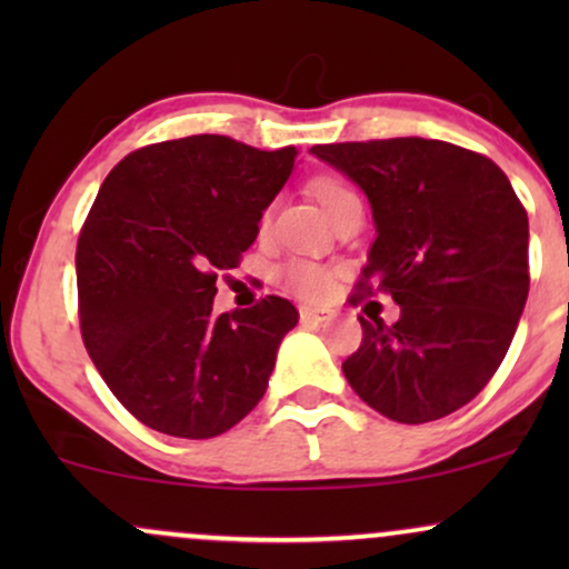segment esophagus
Listing matches in <instances>:
<instances>
[{"mask_svg": "<svg viewBox=\"0 0 569 569\" xmlns=\"http://www.w3.org/2000/svg\"><path fill=\"white\" fill-rule=\"evenodd\" d=\"M299 318H302V323L307 326H323L335 318V312L323 310V307H299Z\"/></svg>", "mask_w": 569, "mask_h": 569, "instance_id": "esophagus-1", "label": "esophagus"}]
</instances>
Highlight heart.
<instances>
[{"label": "heart", "instance_id": "heart-1", "mask_svg": "<svg viewBox=\"0 0 569 569\" xmlns=\"http://www.w3.org/2000/svg\"><path fill=\"white\" fill-rule=\"evenodd\" d=\"M310 194L323 208L326 217L335 219L342 208L358 200L356 189L348 181L337 179V176H318L310 184ZM267 224V217L262 219V227ZM283 283L302 299H323L331 289V272L321 264L312 262H291L283 270Z\"/></svg>", "mask_w": 569, "mask_h": 569}]
</instances>
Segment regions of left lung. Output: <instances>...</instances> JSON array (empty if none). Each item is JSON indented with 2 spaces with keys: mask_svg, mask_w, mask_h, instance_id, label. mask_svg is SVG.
I'll return each mask as SVG.
<instances>
[{
  "mask_svg": "<svg viewBox=\"0 0 569 569\" xmlns=\"http://www.w3.org/2000/svg\"><path fill=\"white\" fill-rule=\"evenodd\" d=\"M361 187L377 238L361 289L401 318H358L363 342L342 363L371 409L407 426L466 407L506 358L530 291V224L508 176L485 154L436 139L318 143Z\"/></svg>",
  "mask_w": 569,
  "mask_h": 569,
  "instance_id": "obj_1",
  "label": "left lung"
}]
</instances>
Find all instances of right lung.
Here are the masks:
<instances>
[{"mask_svg":"<svg viewBox=\"0 0 569 569\" xmlns=\"http://www.w3.org/2000/svg\"><path fill=\"white\" fill-rule=\"evenodd\" d=\"M293 160V147L187 136L136 149L98 189L77 243L80 329L98 375L143 426L213 439L264 396L297 307L267 297L213 316V297Z\"/></svg>","mask_w":569,"mask_h":569,"instance_id":"right-lung-1","label":"right lung"}]
</instances>
